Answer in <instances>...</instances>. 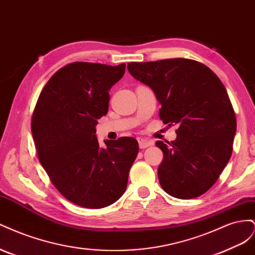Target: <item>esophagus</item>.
Masks as SVG:
<instances>
[{"instance_id": "1", "label": "esophagus", "mask_w": 255, "mask_h": 255, "mask_svg": "<svg viewBox=\"0 0 255 255\" xmlns=\"http://www.w3.org/2000/svg\"><path fill=\"white\" fill-rule=\"evenodd\" d=\"M153 143H154V141L146 139V138H142V137L138 138V144H139V148H140V149L148 148V146L152 145Z\"/></svg>"}]
</instances>
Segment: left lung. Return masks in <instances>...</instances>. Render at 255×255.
Here are the masks:
<instances>
[{
	"label": "left lung",
	"instance_id": "1",
	"mask_svg": "<svg viewBox=\"0 0 255 255\" xmlns=\"http://www.w3.org/2000/svg\"><path fill=\"white\" fill-rule=\"evenodd\" d=\"M128 70L154 91L165 125H179L175 140L156 141L164 153L160 186L177 199L203 195L233 151L236 117L227 89L210 68L187 58L128 63Z\"/></svg>",
	"mask_w": 255,
	"mask_h": 255
}]
</instances>
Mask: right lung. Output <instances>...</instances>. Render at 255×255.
Listing matches in <instances>:
<instances>
[{"instance_id":"1","label":"right lung","mask_w":255,"mask_h":255,"mask_svg":"<svg viewBox=\"0 0 255 255\" xmlns=\"http://www.w3.org/2000/svg\"><path fill=\"white\" fill-rule=\"evenodd\" d=\"M126 72V64L75 61L45 84L32 117V134L40 164L69 201L87 208L109 206L125 194L138 154L132 137L105 141L96 137L98 119L109 112V90Z\"/></svg>"}]
</instances>
